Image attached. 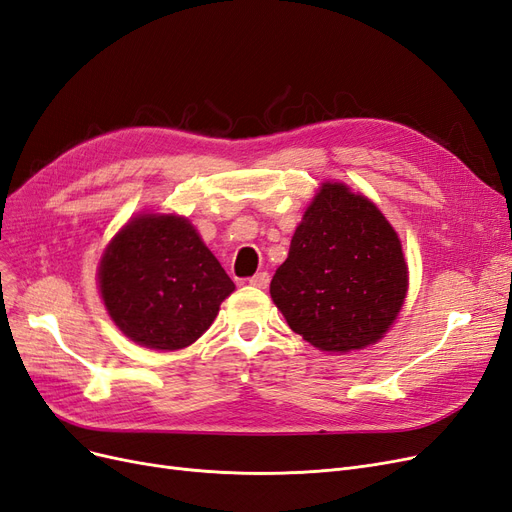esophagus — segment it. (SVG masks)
Listing matches in <instances>:
<instances>
[{"instance_id":"1","label":"esophagus","mask_w":512,"mask_h":512,"mask_svg":"<svg viewBox=\"0 0 512 512\" xmlns=\"http://www.w3.org/2000/svg\"><path fill=\"white\" fill-rule=\"evenodd\" d=\"M249 283L253 287H259V289H266L270 285V274L268 272H257L255 276H251Z\"/></svg>"}]
</instances>
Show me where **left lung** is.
Returning a JSON list of instances; mask_svg holds the SVG:
<instances>
[{"instance_id":"8db88e82","label":"left lung","mask_w":512,"mask_h":512,"mask_svg":"<svg viewBox=\"0 0 512 512\" xmlns=\"http://www.w3.org/2000/svg\"><path fill=\"white\" fill-rule=\"evenodd\" d=\"M406 291L402 242L383 212L344 183L327 180L270 283L289 327L319 351L364 349L398 319Z\"/></svg>"}]
</instances>
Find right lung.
I'll use <instances>...</instances> for the list:
<instances>
[{"label":"right lung","instance_id":"obj_1","mask_svg":"<svg viewBox=\"0 0 512 512\" xmlns=\"http://www.w3.org/2000/svg\"><path fill=\"white\" fill-rule=\"evenodd\" d=\"M110 319L146 349L193 344L236 289L189 219L138 214L114 236L97 268Z\"/></svg>","mask_w":512,"mask_h":512}]
</instances>
